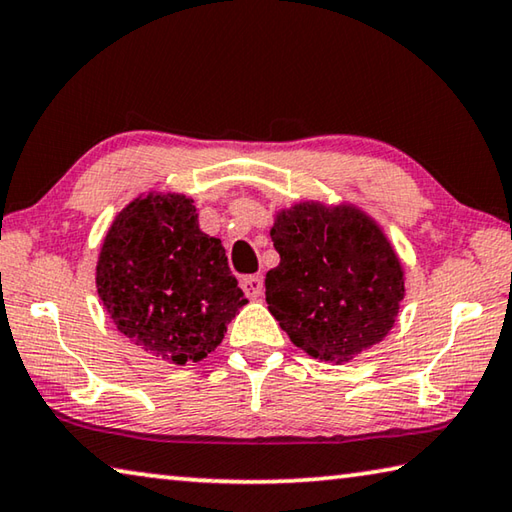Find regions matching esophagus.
Segmentation results:
<instances>
[{"mask_svg":"<svg viewBox=\"0 0 512 512\" xmlns=\"http://www.w3.org/2000/svg\"><path fill=\"white\" fill-rule=\"evenodd\" d=\"M241 289L246 291V296L250 300H259L264 293V277L262 275H248L241 280Z\"/></svg>","mask_w":512,"mask_h":512,"instance_id":"1","label":"esophagus"}]
</instances>
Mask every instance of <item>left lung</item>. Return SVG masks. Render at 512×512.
Segmentation results:
<instances>
[{
	"label": "left lung",
	"instance_id": "left-lung-1",
	"mask_svg": "<svg viewBox=\"0 0 512 512\" xmlns=\"http://www.w3.org/2000/svg\"><path fill=\"white\" fill-rule=\"evenodd\" d=\"M271 239L280 264L266 273L268 311L296 348L343 363L391 332L404 271L368 214L298 203L277 212Z\"/></svg>",
	"mask_w": 512,
	"mask_h": 512
}]
</instances>
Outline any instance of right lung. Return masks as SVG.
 Masks as SVG:
<instances>
[{"mask_svg":"<svg viewBox=\"0 0 512 512\" xmlns=\"http://www.w3.org/2000/svg\"><path fill=\"white\" fill-rule=\"evenodd\" d=\"M97 291L117 329L144 352L183 366L223 341L246 305L219 239L198 228L192 198H135L112 221Z\"/></svg>","mask_w":512,"mask_h":512,"instance_id":"add662e5","label":"right lung"}]
</instances>
